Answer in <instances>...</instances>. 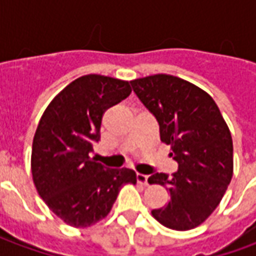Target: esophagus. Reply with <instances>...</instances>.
Instances as JSON below:
<instances>
[{"mask_svg":"<svg viewBox=\"0 0 256 256\" xmlns=\"http://www.w3.org/2000/svg\"><path fill=\"white\" fill-rule=\"evenodd\" d=\"M137 181L142 185H148V176L145 174H137Z\"/></svg>","mask_w":256,"mask_h":256,"instance_id":"obj_1","label":"esophagus"}]
</instances>
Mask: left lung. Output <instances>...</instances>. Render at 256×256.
<instances>
[{"label":"left lung","mask_w":256,"mask_h":256,"mask_svg":"<svg viewBox=\"0 0 256 256\" xmlns=\"http://www.w3.org/2000/svg\"><path fill=\"white\" fill-rule=\"evenodd\" d=\"M140 101L159 123L160 140L172 145L178 172H154L150 184L164 185L168 204L152 210L162 225L189 230L208 218L233 176V142L212 97L181 78L158 74L132 80Z\"/></svg>","instance_id":"left-lung-1"}]
</instances>
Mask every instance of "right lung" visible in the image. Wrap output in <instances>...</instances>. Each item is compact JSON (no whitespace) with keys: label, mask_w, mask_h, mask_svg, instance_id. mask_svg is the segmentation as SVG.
I'll return each mask as SVG.
<instances>
[{"label":"right lung","mask_w":256,"mask_h":256,"mask_svg":"<svg viewBox=\"0 0 256 256\" xmlns=\"http://www.w3.org/2000/svg\"><path fill=\"white\" fill-rule=\"evenodd\" d=\"M130 93L126 80L84 75L53 98L38 123L32 180L48 207L74 228L106 218L123 185L137 182L133 170L106 168L92 158L104 112Z\"/></svg>","instance_id":"obj_1"}]
</instances>
